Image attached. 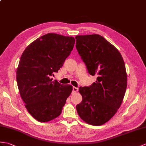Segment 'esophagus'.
<instances>
[{"label":"esophagus","mask_w":146,"mask_h":146,"mask_svg":"<svg viewBox=\"0 0 146 146\" xmlns=\"http://www.w3.org/2000/svg\"><path fill=\"white\" fill-rule=\"evenodd\" d=\"M78 91V88L76 87H73V93H76L77 91Z\"/></svg>","instance_id":"obj_1"}]
</instances>
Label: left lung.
I'll return each mask as SVG.
<instances>
[{"label":"left lung","mask_w":146,"mask_h":146,"mask_svg":"<svg viewBox=\"0 0 146 146\" xmlns=\"http://www.w3.org/2000/svg\"><path fill=\"white\" fill-rule=\"evenodd\" d=\"M76 48L91 75L97 81L80 87L82 101L76 105L80 117L93 126H101L116 113L126 93L124 62L115 47L98 34L76 36Z\"/></svg>","instance_id":"obj_1"}]
</instances>
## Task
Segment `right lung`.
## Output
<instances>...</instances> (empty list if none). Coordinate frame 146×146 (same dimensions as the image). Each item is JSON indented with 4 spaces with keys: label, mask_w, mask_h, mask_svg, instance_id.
Segmentation results:
<instances>
[{
    "label": "right lung",
    "mask_w": 146,
    "mask_h": 146,
    "mask_svg": "<svg viewBox=\"0 0 146 146\" xmlns=\"http://www.w3.org/2000/svg\"><path fill=\"white\" fill-rule=\"evenodd\" d=\"M75 43L72 36L47 33L27 47L17 70V83L25 106L32 117L48 122L59 116L73 90L53 81Z\"/></svg>",
    "instance_id": "add662e5"
}]
</instances>
